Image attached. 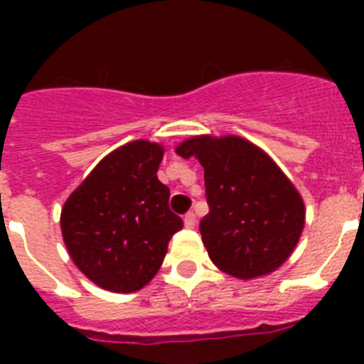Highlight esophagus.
I'll return each instance as SVG.
<instances>
[{"instance_id":"obj_1","label":"esophagus","mask_w":364,"mask_h":364,"mask_svg":"<svg viewBox=\"0 0 364 364\" xmlns=\"http://www.w3.org/2000/svg\"><path fill=\"white\" fill-rule=\"evenodd\" d=\"M183 221H185V227H187V228H194V227H196V215H194L193 211H188Z\"/></svg>"}]
</instances>
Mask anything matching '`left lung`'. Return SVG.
Instances as JSON below:
<instances>
[{
  "label": "left lung",
  "mask_w": 364,
  "mask_h": 364,
  "mask_svg": "<svg viewBox=\"0 0 364 364\" xmlns=\"http://www.w3.org/2000/svg\"><path fill=\"white\" fill-rule=\"evenodd\" d=\"M176 151L204 168L210 213L200 234L213 264L242 279L277 270L299 243L306 213L276 162L238 136H196Z\"/></svg>",
  "instance_id": "8db88e82"
}]
</instances>
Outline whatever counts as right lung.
<instances>
[{
    "label": "right lung",
    "instance_id": "add662e5",
    "mask_svg": "<svg viewBox=\"0 0 364 364\" xmlns=\"http://www.w3.org/2000/svg\"><path fill=\"white\" fill-rule=\"evenodd\" d=\"M159 143L137 139L115 149L65 200L60 227L71 259L107 291L134 293L162 266L168 242L183 228L156 171Z\"/></svg>",
    "mask_w": 364,
    "mask_h": 364
}]
</instances>
